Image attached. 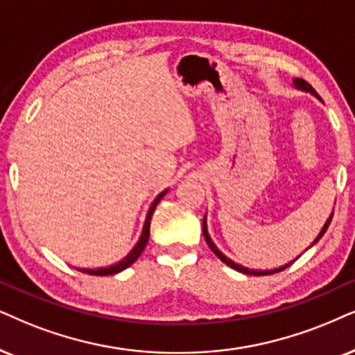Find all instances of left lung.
I'll use <instances>...</instances> for the list:
<instances>
[{
  "label": "left lung",
  "mask_w": 355,
  "mask_h": 355,
  "mask_svg": "<svg viewBox=\"0 0 355 355\" xmlns=\"http://www.w3.org/2000/svg\"><path fill=\"white\" fill-rule=\"evenodd\" d=\"M293 85L295 87H297L298 89H303V92H308V93H311L313 96H316V98H320V95H318L316 93V89L311 87V85H309L308 82H304L303 78H295L293 80ZM331 219H333V213H331V216L327 218V221H326V224L324 226H322V230H321V232L320 234H318V237L315 241H313V244L311 245H315L318 241L321 239L322 237V234H324V232L327 231V227H329V224H331ZM203 236H205V241H206V244L209 245V249L213 250L214 254L218 255V259H221L224 263H226V266H230L231 268H234V270H237V272H242V273H245V275H272V273H277V272H282V270H285L286 267L288 266H291V263L295 262V260H291L290 263H285V266H282V267H278V268H273V270H252V268H248V267H242V266H239V263H236V262H232V260L230 259V257H226V255H224L221 250H219L218 248H216V244H214L213 241H211V237H209V234H208V226H206V216H205V219H203ZM311 245H309V248H311Z\"/></svg>",
  "instance_id": "obj_1"
}]
</instances>
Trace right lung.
I'll use <instances>...</instances> for the list:
<instances>
[{
	"mask_svg": "<svg viewBox=\"0 0 355 355\" xmlns=\"http://www.w3.org/2000/svg\"><path fill=\"white\" fill-rule=\"evenodd\" d=\"M168 190H165L160 193V195H157V198L154 200V203L150 205L149 211H147V216H146V223H144V227H142V234L141 237H139L137 244L134 245L131 252H129L128 255L123 260H119L118 263H114V266H110V267H101V268H78L80 272L83 273H88V275H114V273H119L123 272L124 268H128L129 266H132L134 262H136L139 255L142 254V250H144V248L147 245V241H149V234H150V219H152V214H154V209L155 206L159 205V201L164 198V195L167 193Z\"/></svg>",
	"mask_w": 355,
	"mask_h": 355,
	"instance_id": "obj_1",
	"label": "right lung"
}]
</instances>
